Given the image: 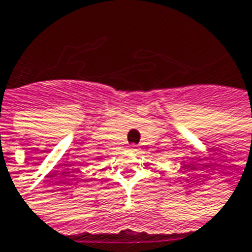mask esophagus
<instances>
[{"mask_svg":"<svg viewBox=\"0 0 252 252\" xmlns=\"http://www.w3.org/2000/svg\"><path fill=\"white\" fill-rule=\"evenodd\" d=\"M129 149H131V151H134V152H136V151H138V146H136V145H131V146H129Z\"/></svg>","mask_w":252,"mask_h":252,"instance_id":"esophagus-1","label":"esophagus"}]
</instances>
